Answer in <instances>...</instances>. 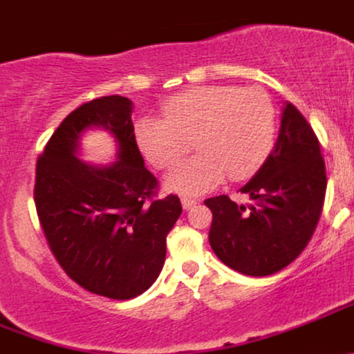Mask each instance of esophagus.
<instances>
[{
  "mask_svg": "<svg viewBox=\"0 0 354 354\" xmlns=\"http://www.w3.org/2000/svg\"><path fill=\"white\" fill-rule=\"evenodd\" d=\"M196 205H198V199H192V198H182V206H184L185 209L194 208Z\"/></svg>",
  "mask_w": 354,
  "mask_h": 354,
  "instance_id": "34e87169",
  "label": "esophagus"
}]
</instances>
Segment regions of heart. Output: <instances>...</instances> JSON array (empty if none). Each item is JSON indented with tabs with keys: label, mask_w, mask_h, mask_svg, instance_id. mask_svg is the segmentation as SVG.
Instances as JSON below:
<instances>
[{
	"label": "heart",
	"mask_w": 354,
	"mask_h": 354,
	"mask_svg": "<svg viewBox=\"0 0 354 354\" xmlns=\"http://www.w3.org/2000/svg\"><path fill=\"white\" fill-rule=\"evenodd\" d=\"M163 117H141L134 138L153 167H176L192 146V156L167 177L177 192L199 194L225 178L253 176L274 148L277 110L261 89L203 86L170 97Z\"/></svg>",
	"instance_id": "obj_1"
}]
</instances>
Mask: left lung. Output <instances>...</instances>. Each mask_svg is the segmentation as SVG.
Wrapping results in <instances>:
<instances>
[{
  "mask_svg": "<svg viewBox=\"0 0 354 354\" xmlns=\"http://www.w3.org/2000/svg\"><path fill=\"white\" fill-rule=\"evenodd\" d=\"M325 189V162L317 134L295 104L286 103L275 148L241 187L251 205H237L225 194L205 201L213 213L208 236L212 250L227 267L251 277L282 270L310 243Z\"/></svg>",
  "mask_w": 354,
  "mask_h": 354,
  "instance_id": "left-lung-1",
  "label": "left lung"
}]
</instances>
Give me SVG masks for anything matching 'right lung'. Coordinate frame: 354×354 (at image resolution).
<instances>
[{
  "label": "right lung",
  "instance_id": "obj_1",
  "mask_svg": "<svg viewBox=\"0 0 354 354\" xmlns=\"http://www.w3.org/2000/svg\"><path fill=\"white\" fill-rule=\"evenodd\" d=\"M132 101L103 96L66 115L37 158L39 223L59 267L86 291L132 299L151 288L165 263L167 234L182 213L176 194L158 196L134 138ZM103 127L119 142L118 160L93 167L80 162V134Z\"/></svg>",
  "mask_w": 354,
  "mask_h": 354
}]
</instances>
